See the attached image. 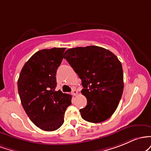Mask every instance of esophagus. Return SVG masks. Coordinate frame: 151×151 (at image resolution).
<instances>
[{
    "label": "esophagus",
    "instance_id": "esophagus-1",
    "mask_svg": "<svg viewBox=\"0 0 151 151\" xmlns=\"http://www.w3.org/2000/svg\"><path fill=\"white\" fill-rule=\"evenodd\" d=\"M72 94L73 95V96H76V95L78 94V91H76V89H73V91H72Z\"/></svg>",
    "mask_w": 151,
    "mask_h": 151
}]
</instances>
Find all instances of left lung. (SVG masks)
<instances>
[{
    "instance_id": "left-lung-1",
    "label": "left lung",
    "mask_w": 151,
    "mask_h": 151,
    "mask_svg": "<svg viewBox=\"0 0 151 151\" xmlns=\"http://www.w3.org/2000/svg\"><path fill=\"white\" fill-rule=\"evenodd\" d=\"M65 54L64 58L82 81L81 93L87 99V106L80 110L81 117L91 123L106 121L123 94L121 63L112 52L95 45L70 48Z\"/></svg>"
}]
</instances>
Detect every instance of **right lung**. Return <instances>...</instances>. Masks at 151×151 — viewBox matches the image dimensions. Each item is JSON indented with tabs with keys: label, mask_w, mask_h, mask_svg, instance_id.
<instances>
[{
	"label": "right lung",
	"mask_w": 151,
	"mask_h": 151,
	"mask_svg": "<svg viewBox=\"0 0 151 151\" xmlns=\"http://www.w3.org/2000/svg\"><path fill=\"white\" fill-rule=\"evenodd\" d=\"M65 50L53 48L36 52L25 63L18 80L23 109L30 121L45 131L62 126L65 110L71 104L70 95L55 91L57 69Z\"/></svg>",
	"instance_id": "add662e5"
}]
</instances>
